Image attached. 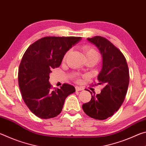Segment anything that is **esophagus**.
Listing matches in <instances>:
<instances>
[{
  "label": "esophagus",
  "mask_w": 146,
  "mask_h": 146,
  "mask_svg": "<svg viewBox=\"0 0 146 146\" xmlns=\"http://www.w3.org/2000/svg\"><path fill=\"white\" fill-rule=\"evenodd\" d=\"M75 90L76 91H82L84 89L80 87H75Z\"/></svg>",
  "instance_id": "obj_1"
}]
</instances>
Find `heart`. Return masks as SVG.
Segmentation results:
<instances>
[{"label":"heart","instance_id":"b5f03b06","mask_svg":"<svg viewBox=\"0 0 146 146\" xmlns=\"http://www.w3.org/2000/svg\"><path fill=\"white\" fill-rule=\"evenodd\" d=\"M82 49H83L85 55L86 56V58L89 57V56H98V53L97 51H96L95 49H94L93 48H91V47L89 46H83ZM69 53H70V51H68V52L65 54L64 59H66V58L67 57V56L68 55Z\"/></svg>","mask_w":146,"mask_h":146}]
</instances>
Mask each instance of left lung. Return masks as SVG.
Returning a JSON list of instances; mask_svg holds the SVG:
<instances>
[{"mask_svg": "<svg viewBox=\"0 0 146 146\" xmlns=\"http://www.w3.org/2000/svg\"><path fill=\"white\" fill-rule=\"evenodd\" d=\"M97 47L102 56V67L98 75V84L104 86L100 94L91 95L89 102L82 109L89 117L105 120L111 117L122 106L129 82V73L126 60L122 53L109 41L100 36L88 38Z\"/></svg>", "mask_w": 146, "mask_h": 146, "instance_id": "1", "label": "left lung"}]
</instances>
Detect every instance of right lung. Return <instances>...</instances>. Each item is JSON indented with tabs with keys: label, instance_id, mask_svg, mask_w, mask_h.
<instances>
[{
	"label": "right lung",
	"instance_id": "add662e5",
	"mask_svg": "<svg viewBox=\"0 0 146 146\" xmlns=\"http://www.w3.org/2000/svg\"><path fill=\"white\" fill-rule=\"evenodd\" d=\"M81 38L46 36L31 44L24 53L19 68V86L24 102L36 117L43 119L56 117L66 98L75 91L68 84L52 90L49 73L51 69L60 66L66 53Z\"/></svg>",
	"mask_w": 146,
	"mask_h": 146
}]
</instances>
